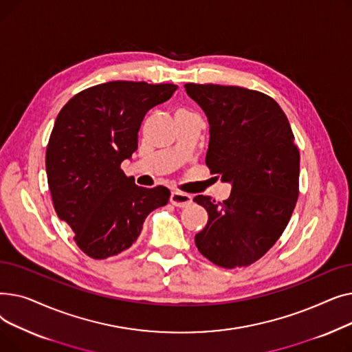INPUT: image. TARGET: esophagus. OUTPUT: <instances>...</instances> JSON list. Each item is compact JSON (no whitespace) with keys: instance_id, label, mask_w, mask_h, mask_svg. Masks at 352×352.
<instances>
[{"instance_id":"1","label":"esophagus","mask_w":352,"mask_h":352,"mask_svg":"<svg viewBox=\"0 0 352 352\" xmlns=\"http://www.w3.org/2000/svg\"><path fill=\"white\" fill-rule=\"evenodd\" d=\"M170 202H171L173 206H175V207L184 208V207H187V206L191 204L192 197L190 194L181 192V191H173L171 197H170Z\"/></svg>"}]
</instances>
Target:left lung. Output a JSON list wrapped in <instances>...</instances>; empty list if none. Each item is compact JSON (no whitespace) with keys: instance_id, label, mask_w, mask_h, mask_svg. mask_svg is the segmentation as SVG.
I'll return each instance as SVG.
<instances>
[{"instance_id":"obj_1","label":"left lung","mask_w":352,"mask_h":352,"mask_svg":"<svg viewBox=\"0 0 352 352\" xmlns=\"http://www.w3.org/2000/svg\"><path fill=\"white\" fill-rule=\"evenodd\" d=\"M184 87L210 122L208 168L232 184L223 202L194 198L208 212L195 245L218 267H248L289 223L300 194V150L284 111L264 92L215 84Z\"/></svg>"}]
</instances>
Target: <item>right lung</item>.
<instances>
[{"label": "right lung", "mask_w": 352, "mask_h": 352, "mask_svg": "<svg viewBox=\"0 0 352 352\" xmlns=\"http://www.w3.org/2000/svg\"><path fill=\"white\" fill-rule=\"evenodd\" d=\"M175 89L144 81L98 84L74 96L55 120L45 153L52 206L94 260L128 250L146 215L170 199L162 186H135L121 162L137 151L145 114Z\"/></svg>", "instance_id": "obj_1"}]
</instances>
